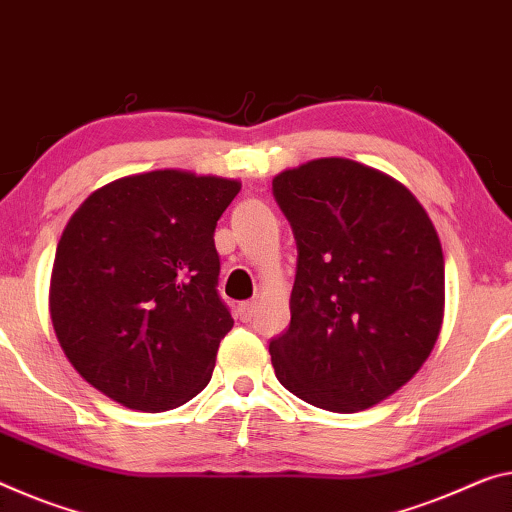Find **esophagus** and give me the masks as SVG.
<instances>
[{
	"label": "esophagus",
	"instance_id": "1",
	"mask_svg": "<svg viewBox=\"0 0 512 512\" xmlns=\"http://www.w3.org/2000/svg\"><path fill=\"white\" fill-rule=\"evenodd\" d=\"M256 309H258L256 302H242V304H238V318L242 322H249L256 316Z\"/></svg>",
	"mask_w": 512,
	"mask_h": 512
}]
</instances>
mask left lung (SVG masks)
<instances>
[{"label": "left lung", "mask_w": 512, "mask_h": 512, "mask_svg": "<svg viewBox=\"0 0 512 512\" xmlns=\"http://www.w3.org/2000/svg\"><path fill=\"white\" fill-rule=\"evenodd\" d=\"M272 194L297 242L274 375L320 410L377 405L412 380L442 329L435 226L405 185L345 157L283 171Z\"/></svg>", "instance_id": "left-lung-1"}]
</instances>
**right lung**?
<instances>
[{
    "instance_id": "right-lung-1",
    "label": "right lung",
    "mask_w": 512,
    "mask_h": 512,
    "mask_svg": "<svg viewBox=\"0 0 512 512\" xmlns=\"http://www.w3.org/2000/svg\"><path fill=\"white\" fill-rule=\"evenodd\" d=\"M238 180L164 169L86 199L57 245L50 313L70 364L130 410L164 412L206 389L231 332L215 226Z\"/></svg>"
}]
</instances>
